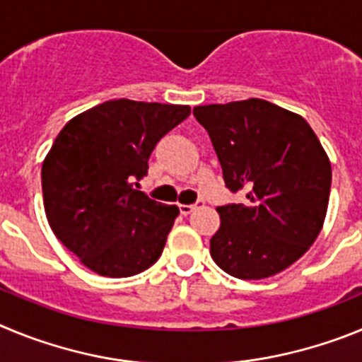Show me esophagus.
Masks as SVG:
<instances>
[{"label": "esophagus", "mask_w": 362, "mask_h": 362, "mask_svg": "<svg viewBox=\"0 0 362 362\" xmlns=\"http://www.w3.org/2000/svg\"><path fill=\"white\" fill-rule=\"evenodd\" d=\"M199 204H201V201H199V203H196V204H179V212L183 214V216H190V214L194 212L197 206H199Z\"/></svg>", "instance_id": "esophagus-1"}]
</instances>
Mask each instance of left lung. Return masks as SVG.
<instances>
[{"instance_id": "8db88e82", "label": "left lung", "mask_w": 362, "mask_h": 362, "mask_svg": "<svg viewBox=\"0 0 362 362\" xmlns=\"http://www.w3.org/2000/svg\"><path fill=\"white\" fill-rule=\"evenodd\" d=\"M223 177L245 201L219 206L210 255L238 279H267L308 252L325 225L332 165L299 114L250 98L194 108Z\"/></svg>"}]
</instances>
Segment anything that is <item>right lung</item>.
<instances>
[{"label":"right lung","instance_id":"right-lung-1","mask_svg":"<svg viewBox=\"0 0 362 362\" xmlns=\"http://www.w3.org/2000/svg\"><path fill=\"white\" fill-rule=\"evenodd\" d=\"M188 116V105L112 99L57 134L41 166L45 214L88 270L130 277L159 259L179 209L150 199L137 181L159 139Z\"/></svg>","mask_w":362,"mask_h":362}]
</instances>
